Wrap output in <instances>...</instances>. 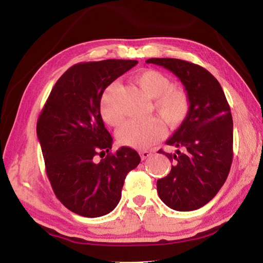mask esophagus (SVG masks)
<instances>
[{
    "label": "esophagus",
    "mask_w": 263,
    "mask_h": 263,
    "mask_svg": "<svg viewBox=\"0 0 263 263\" xmlns=\"http://www.w3.org/2000/svg\"><path fill=\"white\" fill-rule=\"evenodd\" d=\"M139 154H140V157H141V159H142V160L147 159V158H149V157H151V155H152V153L148 152V151H140Z\"/></svg>",
    "instance_id": "34e87169"
}]
</instances>
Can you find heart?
<instances>
[{
  "instance_id": "heart-1",
  "label": "heart",
  "mask_w": 263,
  "mask_h": 263,
  "mask_svg": "<svg viewBox=\"0 0 263 263\" xmlns=\"http://www.w3.org/2000/svg\"><path fill=\"white\" fill-rule=\"evenodd\" d=\"M135 81L146 95L154 99L155 111L169 127L180 126L188 118L191 110L189 92L184 88L173 86L167 75L155 69H145L136 75ZM118 86L112 83L106 87L100 101V114L111 126L121 125L124 119L118 104ZM162 120L151 117L144 121H128L118 131V140L127 147L148 148L164 135Z\"/></svg>"
}]
</instances>
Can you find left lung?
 I'll return each mask as SVG.
<instances>
[{
	"label": "left lung",
	"mask_w": 263,
	"mask_h": 263,
	"mask_svg": "<svg viewBox=\"0 0 263 263\" xmlns=\"http://www.w3.org/2000/svg\"><path fill=\"white\" fill-rule=\"evenodd\" d=\"M183 83L191 99L188 118L166 144L175 153H162L173 162L169 174L157 182L159 197L173 210L193 211L215 197L230 173L233 159V121L222 88L205 68L173 58H152Z\"/></svg>",
	"instance_id": "left-lung-1"
}]
</instances>
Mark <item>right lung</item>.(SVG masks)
<instances>
[{
  "label": "right lung",
  "instance_id": "obj_1",
  "mask_svg": "<svg viewBox=\"0 0 263 263\" xmlns=\"http://www.w3.org/2000/svg\"><path fill=\"white\" fill-rule=\"evenodd\" d=\"M137 64L109 59L72 66L52 88L38 117L46 175L57 198L77 215L95 218L112 211L127 173L140 162L130 147L111 152L112 137L100 114L105 88Z\"/></svg>",
  "mask_w": 263,
  "mask_h": 263
}]
</instances>
